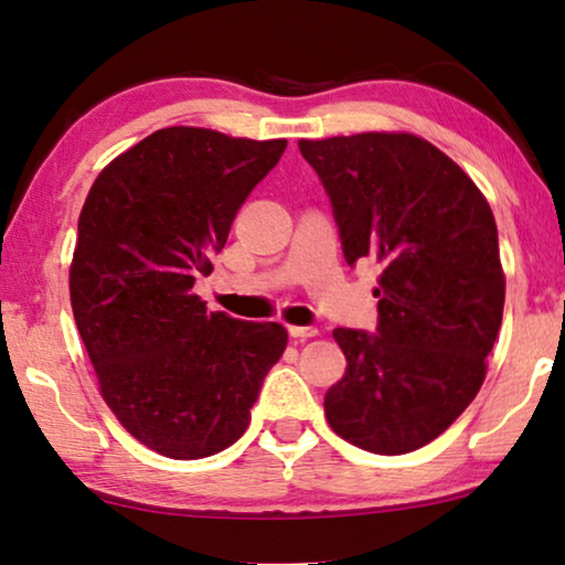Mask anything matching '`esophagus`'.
Masks as SVG:
<instances>
[{"label":"esophagus","mask_w":565,"mask_h":565,"mask_svg":"<svg viewBox=\"0 0 565 565\" xmlns=\"http://www.w3.org/2000/svg\"><path fill=\"white\" fill-rule=\"evenodd\" d=\"M288 334L292 339H311V337L319 334V329H316V327H288Z\"/></svg>","instance_id":"obj_1"}]
</instances>
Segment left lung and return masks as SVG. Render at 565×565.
<instances>
[{
  "label": "left lung",
  "mask_w": 565,
  "mask_h": 565,
  "mask_svg": "<svg viewBox=\"0 0 565 565\" xmlns=\"http://www.w3.org/2000/svg\"><path fill=\"white\" fill-rule=\"evenodd\" d=\"M327 190L347 265L373 259L377 329H334L344 377L329 427L377 455L443 435L476 398L504 313L497 221L473 180L412 134L300 141Z\"/></svg>",
  "instance_id": "1"
}]
</instances>
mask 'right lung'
Listing matches in <instances>:
<instances>
[{
  "mask_svg": "<svg viewBox=\"0 0 565 565\" xmlns=\"http://www.w3.org/2000/svg\"><path fill=\"white\" fill-rule=\"evenodd\" d=\"M285 146L161 128L110 161L82 207L68 275L76 329L107 406L167 458L234 445L288 344L280 323L231 319L192 296Z\"/></svg>",
  "mask_w": 565,
  "mask_h": 565,
  "instance_id": "1",
  "label": "right lung"
}]
</instances>
